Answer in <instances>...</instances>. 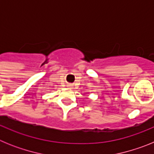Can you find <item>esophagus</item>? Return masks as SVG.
<instances>
[{
  "instance_id": "obj_1",
  "label": "esophagus",
  "mask_w": 154,
  "mask_h": 154,
  "mask_svg": "<svg viewBox=\"0 0 154 154\" xmlns=\"http://www.w3.org/2000/svg\"><path fill=\"white\" fill-rule=\"evenodd\" d=\"M69 86H71V85H69Z\"/></svg>"
}]
</instances>
